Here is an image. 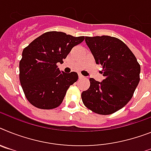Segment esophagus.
<instances>
[{
	"mask_svg": "<svg viewBox=\"0 0 151 151\" xmlns=\"http://www.w3.org/2000/svg\"><path fill=\"white\" fill-rule=\"evenodd\" d=\"M79 78H80V79H83V78H84V77H83V76L82 75V74H81V73H80V74H79Z\"/></svg>",
	"mask_w": 151,
	"mask_h": 151,
	"instance_id": "obj_1",
	"label": "esophagus"
}]
</instances>
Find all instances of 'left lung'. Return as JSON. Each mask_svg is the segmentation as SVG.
Returning <instances> with one entry per match:
<instances>
[{
  "mask_svg": "<svg viewBox=\"0 0 151 151\" xmlns=\"http://www.w3.org/2000/svg\"><path fill=\"white\" fill-rule=\"evenodd\" d=\"M96 63L103 67L102 82L90 78L91 86L81 93L83 104L101 115L114 114L132 98L140 81V66L120 39L111 36L86 37Z\"/></svg>",
  "mask_w": 151,
  "mask_h": 151,
  "instance_id": "obj_1",
  "label": "left lung"
}]
</instances>
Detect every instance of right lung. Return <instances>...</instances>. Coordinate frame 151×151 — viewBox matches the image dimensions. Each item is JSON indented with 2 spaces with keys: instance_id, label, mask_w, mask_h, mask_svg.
Listing matches in <instances>:
<instances>
[{
  "instance_id": "1",
  "label": "right lung",
  "mask_w": 151,
  "mask_h": 151,
  "mask_svg": "<svg viewBox=\"0 0 151 151\" xmlns=\"http://www.w3.org/2000/svg\"><path fill=\"white\" fill-rule=\"evenodd\" d=\"M84 40L64 32L49 31L37 37L23 50L19 63V79L27 101L39 109L59 107L66 92L78 80L76 72H60L72 48Z\"/></svg>"
}]
</instances>
